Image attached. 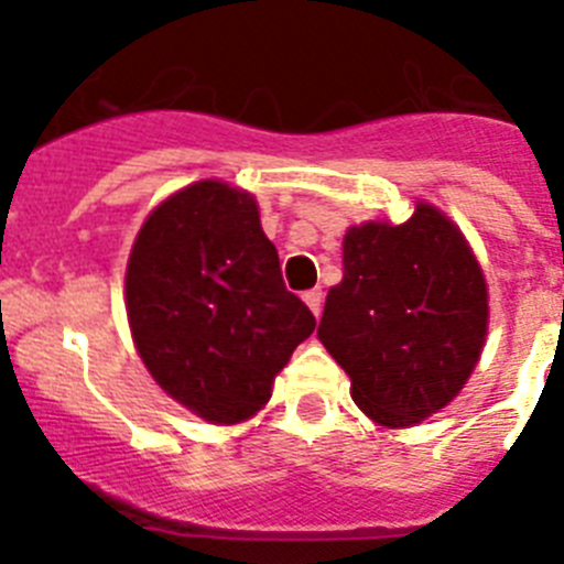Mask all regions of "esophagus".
<instances>
[{
	"mask_svg": "<svg viewBox=\"0 0 564 564\" xmlns=\"http://www.w3.org/2000/svg\"><path fill=\"white\" fill-rule=\"evenodd\" d=\"M303 301H306V306L312 310V315H321L323 310V292L321 289H310V292H303Z\"/></svg>",
	"mask_w": 564,
	"mask_h": 564,
	"instance_id": "34e87169",
	"label": "esophagus"
}]
</instances>
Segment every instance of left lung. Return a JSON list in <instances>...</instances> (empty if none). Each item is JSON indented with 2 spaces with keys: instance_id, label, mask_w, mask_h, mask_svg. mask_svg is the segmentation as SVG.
I'll return each mask as SVG.
<instances>
[{
  "instance_id": "left-lung-1",
  "label": "left lung",
  "mask_w": 564,
  "mask_h": 564,
  "mask_svg": "<svg viewBox=\"0 0 564 564\" xmlns=\"http://www.w3.org/2000/svg\"><path fill=\"white\" fill-rule=\"evenodd\" d=\"M486 329V278L443 213L417 204L400 227L346 232L343 281L326 295L317 337L375 423L414 425L452 403Z\"/></svg>"
}]
</instances>
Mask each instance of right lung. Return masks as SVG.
<instances>
[{"label": "right lung", "instance_id": "1", "mask_svg": "<svg viewBox=\"0 0 564 564\" xmlns=\"http://www.w3.org/2000/svg\"><path fill=\"white\" fill-rule=\"evenodd\" d=\"M127 317L155 383L209 423H241L315 315L281 278L258 204L198 181L150 213L127 263Z\"/></svg>", "mask_w": 564, "mask_h": 564}]
</instances>
